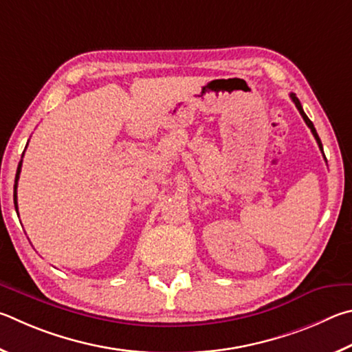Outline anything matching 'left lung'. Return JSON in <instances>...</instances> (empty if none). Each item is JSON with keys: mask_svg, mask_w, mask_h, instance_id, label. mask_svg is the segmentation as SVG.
Returning a JSON list of instances; mask_svg holds the SVG:
<instances>
[{"mask_svg": "<svg viewBox=\"0 0 352 352\" xmlns=\"http://www.w3.org/2000/svg\"><path fill=\"white\" fill-rule=\"evenodd\" d=\"M291 98H292V102L295 103V107H297V109L300 111V114H301V117H303V120L306 122V125L311 128V131H312V134H314V138H316V140H317V144H318V146H320V150L323 151V145H322V140H320V138H318V134H317V131H316V128H314V123L309 120V117L306 116V113L303 111V107H301V103H300V100H298V97L294 94V92H291ZM323 156H324V153H323ZM326 159V157H324Z\"/></svg>", "mask_w": 352, "mask_h": 352, "instance_id": "left-lung-1", "label": "left lung"}]
</instances>
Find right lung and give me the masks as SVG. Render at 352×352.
Wrapping results in <instances>:
<instances>
[{"label":"right lung","mask_w":352,"mask_h":352,"mask_svg":"<svg viewBox=\"0 0 352 352\" xmlns=\"http://www.w3.org/2000/svg\"><path fill=\"white\" fill-rule=\"evenodd\" d=\"M21 164H23V159L20 160V164H18L16 175H15V186H14V204H15V210H16V212H18V202H16V187H18V179H20V173H21Z\"/></svg>","instance_id":"right-lung-1"}]
</instances>
